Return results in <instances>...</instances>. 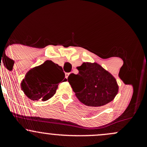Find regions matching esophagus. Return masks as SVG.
<instances>
[{"instance_id":"esophagus-1","label":"esophagus","mask_w":147,"mask_h":147,"mask_svg":"<svg viewBox=\"0 0 147 147\" xmlns=\"http://www.w3.org/2000/svg\"><path fill=\"white\" fill-rule=\"evenodd\" d=\"M69 75H70V73H69V72H65V77H66V78H68Z\"/></svg>"}]
</instances>
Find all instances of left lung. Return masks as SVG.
Listing matches in <instances>:
<instances>
[{"label":"left lung","instance_id":"left-lung-1","mask_svg":"<svg viewBox=\"0 0 147 147\" xmlns=\"http://www.w3.org/2000/svg\"><path fill=\"white\" fill-rule=\"evenodd\" d=\"M77 69L79 73L70 74L68 81L81 102L97 107L115 98L118 92L116 79L100 65L84 62Z\"/></svg>","mask_w":147,"mask_h":147}]
</instances>
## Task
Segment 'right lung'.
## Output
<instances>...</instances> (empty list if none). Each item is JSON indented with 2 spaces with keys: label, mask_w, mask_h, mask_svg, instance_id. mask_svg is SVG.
Instances as JSON below:
<instances>
[{
  "label": "right lung",
  "mask_w": 147,
  "mask_h": 147,
  "mask_svg": "<svg viewBox=\"0 0 147 147\" xmlns=\"http://www.w3.org/2000/svg\"><path fill=\"white\" fill-rule=\"evenodd\" d=\"M62 81H67L63 69L58 64L48 60L27 72L21 86L32 100L46 101L55 95Z\"/></svg>",
  "instance_id": "add662e5"
}]
</instances>
